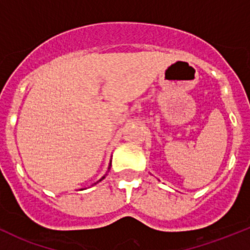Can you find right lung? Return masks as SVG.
<instances>
[{
	"mask_svg": "<svg viewBox=\"0 0 250 250\" xmlns=\"http://www.w3.org/2000/svg\"><path fill=\"white\" fill-rule=\"evenodd\" d=\"M109 169H110V168H109ZM105 176H106V174H105V175H104V176H103V178H102V179H100V180H99V181H102V180H103V179H104V178H105Z\"/></svg>",
	"mask_w": 250,
	"mask_h": 250,
	"instance_id": "1",
	"label": "right lung"
}]
</instances>
